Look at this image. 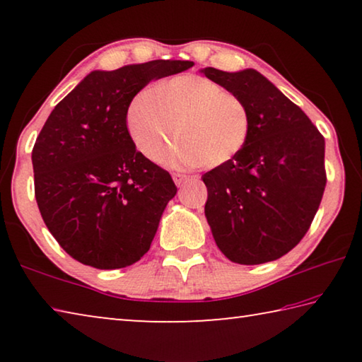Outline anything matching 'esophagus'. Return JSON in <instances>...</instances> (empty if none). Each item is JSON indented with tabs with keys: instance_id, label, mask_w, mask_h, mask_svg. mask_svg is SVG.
<instances>
[{
	"instance_id": "1",
	"label": "esophagus",
	"mask_w": 362,
	"mask_h": 362,
	"mask_svg": "<svg viewBox=\"0 0 362 362\" xmlns=\"http://www.w3.org/2000/svg\"><path fill=\"white\" fill-rule=\"evenodd\" d=\"M173 179H174V182H175V185H183V183H185L189 177L188 175H185V174H174L173 175Z\"/></svg>"
}]
</instances>
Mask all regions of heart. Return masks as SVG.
I'll return each mask as SVG.
<instances>
[{"mask_svg": "<svg viewBox=\"0 0 362 362\" xmlns=\"http://www.w3.org/2000/svg\"><path fill=\"white\" fill-rule=\"evenodd\" d=\"M250 112L236 94L204 76L183 75L139 94L127 110V129L150 161L166 155L174 137V161L185 166L218 168L247 145Z\"/></svg>", "mask_w": 362, "mask_h": 362, "instance_id": "obj_1", "label": "heart"}]
</instances>
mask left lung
<instances>
[{"label": "left lung", "mask_w": 362, "mask_h": 362, "mask_svg": "<svg viewBox=\"0 0 362 362\" xmlns=\"http://www.w3.org/2000/svg\"><path fill=\"white\" fill-rule=\"evenodd\" d=\"M201 73L241 97L252 121L240 155L203 175L214 240L226 259L241 265L276 260L300 243L321 204L324 137L257 70L207 66Z\"/></svg>", "instance_id": "8db88e82"}]
</instances>
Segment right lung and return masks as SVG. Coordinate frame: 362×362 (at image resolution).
<instances>
[{
	"label": "right lung",
	"instance_id": "right-lung-1",
	"mask_svg": "<svg viewBox=\"0 0 362 362\" xmlns=\"http://www.w3.org/2000/svg\"><path fill=\"white\" fill-rule=\"evenodd\" d=\"M151 60L94 70L60 100L36 139L35 198L66 254L99 269L129 267L151 246L177 187L127 131V110L150 81L192 69Z\"/></svg>",
	"mask_w": 362,
	"mask_h": 362
}]
</instances>
